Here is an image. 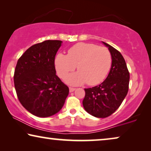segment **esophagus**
I'll list each match as a JSON object with an SVG mask.
<instances>
[{
  "label": "esophagus",
  "mask_w": 151,
  "mask_h": 151,
  "mask_svg": "<svg viewBox=\"0 0 151 151\" xmlns=\"http://www.w3.org/2000/svg\"><path fill=\"white\" fill-rule=\"evenodd\" d=\"M76 90V88H72V87H69V92L70 93H72V92H73L74 91Z\"/></svg>",
  "instance_id": "obj_1"
}]
</instances>
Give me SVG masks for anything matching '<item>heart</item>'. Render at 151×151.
I'll return each mask as SVG.
<instances>
[{"label":"heart","mask_w":151,"mask_h":151,"mask_svg":"<svg viewBox=\"0 0 151 151\" xmlns=\"http://www.w3.org/2000/svg\"><path fill=\"white\" fill-rule=\"evenodd\" d=\"M111 65L112 57L109 49L91 43H77L68 50L67 55L59 53L55 59V69L60 78L77 66L78 71L65 78L67 84L73 86L86 82L91 86L101 83L108 75Z\"/></svg>","instance_id":"b5f03b06"}]
</instances>
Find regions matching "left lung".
Listing matches in <instances>:
<instances>
[{
  "label": "left lung",
  "mask_w": 151,
  "mask_h": 151,
  "mask_svg": "<svg viewBox=\"0 0 151 151\" xmlns=\"http://www.w3.org/2000/svg\"><path fill=\"white\" fill-rule=\"evenodd\" d=\"M108 47L112 57V65L106 79L100 85L84 88L82 104L88 113L104 118L113 114L127 96L129 84V72L125 60L114 47L102 42Z\"/></svg>",
  "instance_id": "8db88e82"
}]
</instances>
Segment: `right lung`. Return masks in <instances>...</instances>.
Listing matches in <instances>:
<instances>
[{
    "label": "right lung",
    "instance_id": "obj_1",
    "mask_svg": "<svg viewBox=\"0 0 151 151\" xmlns=\"http://www.w3.org/2000/svg\"><path fill=\"white\" fill-rule=\"evenodd\" d=\"M61 40H45L29 47L17 62L15 89L20 102L30 113L47 117L63 108L69 88L56 76L55 56Z\"/></svg>",
    "mask_w": 151,
    "mask_h": 151
}]
</instances>
